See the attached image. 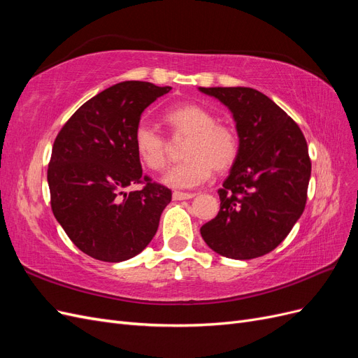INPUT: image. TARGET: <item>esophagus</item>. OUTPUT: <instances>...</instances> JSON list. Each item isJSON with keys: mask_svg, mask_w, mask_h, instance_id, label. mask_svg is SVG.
<instances>
[{"mask_svg": "<svg viewBox=\"0 0 358 358\" xmlns=\"http://www.w3.org/2000/svg\"><path fill=\"white\" fill-rule=\"evenodd\" d=\"M192 197H196V194L194 192H180V191L173 192V200H189Z\"/></svg>", "mask_w": 358, "mask_h": 358, "instance_id": "esophagus-1", "label": "esophagus"}]
</instances>
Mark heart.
I'll return each instance as SVG.
<instances>
[{
  "instance_id": "b5f03b06",
  "label": "heart",
  "mask_w": 358,
  "mask_h": 358,
  "mask_svg": "<svg viewBox=\"0 0 358 358\" xmlns=\"http://www.w3.org/2000/svg\"><path fill=\"white\" fill-rule=\"evenodd\" d=\"M166 124L176 136L188 137L183 149L187 159L171 167L162 182L171 188H194L208 180L213 169L229 170L239 155L241 140L236 129L216 124V116L196 103L171 107L164 115ZM136 154L148 169L159 171L167 166L169 145L155 128L142 122L134 129Z\"/></svg>"
}]
</instances>
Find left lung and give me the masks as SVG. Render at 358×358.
Wrapping results in <instances>:
<instances>
[{
  "instance_id": "1",
  "label": "left lung",
  "mask_w": 358,
  "mask_h": 358,
  "mask_svg": "<svg viewBox=\"0 0 358 358\" xmlns=\"http://www.w3.org/2000/svg\"><path fill=\"white\" fill-rule=\"evenodd\" d=\"M199 91L229 107L241 140L239 155L218 189L221 209L200 229L203 241L233 259L268 254L305 210L310 179L306 138L276 103L257 90Z\"/></svg>"
}]
</instances>
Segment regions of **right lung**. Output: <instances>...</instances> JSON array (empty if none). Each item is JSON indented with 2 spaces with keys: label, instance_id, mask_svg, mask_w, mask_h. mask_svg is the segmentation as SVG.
Instances as JSON below:
<instances>
[{
  "label": "right lung",
  "instance_id": "1",
  "mask_svg": "<svg viewBox=\"0 0 358 358\" xmlns=\"http://www.w3.org/2000/svg\"><path fill=\"white\" fill-rule=\"evenodd\" d=\"M170 90L116 83L82 104L58 133L48 169L52 212L86 255L125 262L155 236L171 191L143 175L133 136L146 107ZM137 182L145 187L123 191Z\"/></svg>",
  "mask_w": 358,
  "mask_h": 358
}]
</instances>
